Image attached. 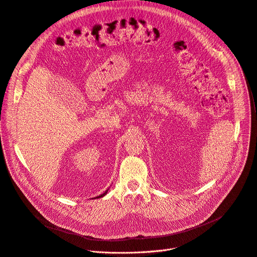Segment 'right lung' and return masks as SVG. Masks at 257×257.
I'll return each mask as SVG.
<instances>
[{
    "label": "right lung",
    "mask_w": 257,
    "mask_h": 257,
    "mask_svg": "<svg viewBox=\"0 0 257 257\" xmlns=\"http://www.w3.org/2000/svg\"><path fill=\"white\" fill-rule=\"evenodd\" d=\"M107 193H108V190H107V191H105V192H104L103 194H101L100 196H97V197H96V198H100V197H103V196H104L105 194H107Z\"/></svg>",
    "instance_id": "obj_1"
}]
</instances>
